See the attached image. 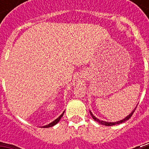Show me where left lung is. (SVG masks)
I'll return each instance as SVG.
<instances>
[{
  "instance_id": "obj_1",
  "label": "left lung",
  "mask_w": 149,
  "mask_h": 149,
  "mask_svg": "<svg viewBox=\"0 0 149 149\" xmlns=\"http://www.w3.org/2000/svg\"><path fill=\"white\" fill-rule=\"evenodd\" d=\"M134 111H135V109H134V110L132 111V113H129V114H128V115H127L126 118H125L124 119H122V120H118V121H116V122H107V121H104V120H100V119H98L97 118H96L95 116L93 115L91 111H90V113H91V115L92 116V118H93V120H96V121H97V122L99 123V124H100V125H105V126H113V125H119V124H120V123L125 122V121H126V120H128V119H129V118L132 116V114H133V113L134 112Z\"/></svg>"
}]
</instances>
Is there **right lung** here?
<instances>
[{"instance_id": "1", "label": "right lung", "mask_w": 149, "mask_h": 149, "mask_svg": "<svg viewBox=\"0 0 149 149\" xmlns=\"http://www.w3.org/2000/svg\"><path fill=\"white\" fill-rule=\"evenodd\" d=\"M64 112H65V111H63V113H62V114H61V115L59 116V117H58V118H56V120H53L52 122H51V123H50V124H49V125H45V126H42V127H44V128H47V127H52V126H54V125H56V124H57V123H58V121L60 120L61 118H62V117H63V114H64Z\"/></svg>"}]
</instances>
